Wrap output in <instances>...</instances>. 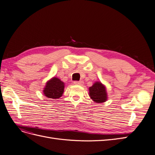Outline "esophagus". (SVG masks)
Wrapping results in <instances>:
<instances>
[{"label": "esophagus", "instance_id": "esophagus-1", "mask_svg": "<svg viewBox=\"0 0 155 155\" xmlns=\"http://www.w3.org/2000/svg\"><path fill=\"white\" fill-rule=\"evenodd\" d=\"M83 82L81 81H74V84L75 85H82Z\"/></svg>", "mask_w": 155, "mask_h": 155}]
</instances>
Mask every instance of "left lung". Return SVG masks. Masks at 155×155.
Instances as JSON below:
<instances>
[{
    "label": "left lung",
    "mask_w": 155,
    "mask_h": 155,
    "mask_svg": "<svg viewBox=\"0 0 155 155\" xmlns=\"http://www.w3.org/2000/svg\"><path fill=\"white\" fill-rule=\"evenodd\" d=\"M89 95L91 99L96 103L105 102L107 97L105 87L100 82H96L89 88Z\"/></svg>",
    "instance_id": "1"
}]
</instances>
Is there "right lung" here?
Segmentation results:
<instances>
[{
	"instance_id": "obj_1",
	"label": "right lung",
	"mask_w": 155,
	"mask_h": 155,
	"mask_svg": "<svg viewBox=\"0 0 155 155\" xmlns=\"http://www.w3.org/2000/svg\"><path fill=\"white\" fill-rule=\"evenodd\" d=\"M64 84L57 78H53L46 83L43 92L46 97L57 99L62 96L64 92Z\"/></svg>"
}]
</instances>
